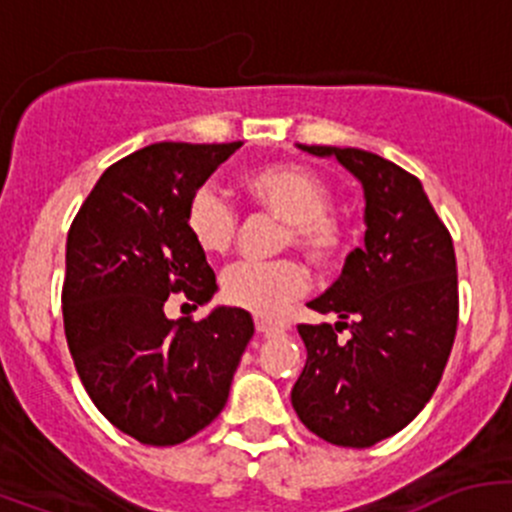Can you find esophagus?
Instances as JSON below:
<instances>
[{
  "label": "esophagus",
  "instance_id": "34e87169",
  "mask_svg": "<svg viewBox=\"0 0 512 512\" xmlns=\"http://www.w3.org/2000/svg\"><path fill=\"white\" fill-rule=\"evenodd\" d=\"M255 329L260 334H282L287 329L285 322H275L267 317H255Z\"/></svg>",
  "mask_w": 512,
  "mask_h": 512
}]
</instances>
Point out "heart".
I'll return each instance as SVG.
<instances>
[{"label":"heart","instance_id":"obj_1","mask_svg":"<svg viewBox=\"0 0 512 512\" xmlns=\"http://www.w3.org/2000/svg\"><path fill=\"white\" fill-rule=\"evenodd\" d=\"M242 188L257 208L287 223V245L302 250L322 270H332L347 255L349 230L332 210V190L322 175L292 160L255 165L242 175ZM185 230L203 255L230 252L237 235V213L213 188H198L185 208ZM309 287V272L299 260L240 262L223 275L227 304L257 317L275 319Z\"/></svg>","mask_w":512,"mask_h":512}]
</instances>
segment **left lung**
<instances>
[{
	"mask_svg": "<svg viewBox=\"0 0 512 512\" xmlns=\"http://www.w3.org/2000/svg\"><path fill=\"white\" fill-rule=\"evenodd\" d=\"M299 148L359 178L366 235L342 277L309 302L342 322L297 327L307 361L292 406L324 441L369 448L409 426L441 381L458 327L456 250L409 170L359 148Z\"/></svg>",
	"mask_w": 512,
	"mask_h": 512,
	"instance_id": "1",
	"label": "left lung"
}]
</instances>
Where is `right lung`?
Returning <instances> with one entry per match:
<instances>
[{
    "instance_id": "right-lung-1",
    "label": "right lung",
    "mask_w": 512,
    "mask_h": 512,
    "mask_svg": "<svg viewBox=\"0 0 512 512\" xmlns=\"http://www.w3.org/2000/svg\"><path fill=\"white\" fill-rule=\"evenodd\" d=\"M242 143H153L108 165L66 237L64 332L86 394L118 431L146 446L188 441L225 409L255 324L218 307L168 319L218 289L185 230L188 200Z\"/></svg>"
}]
</instances>
